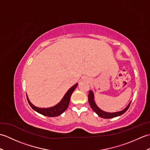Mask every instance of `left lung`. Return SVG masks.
<instances>
[{
  "label": "left lung",
  "mask_w": 150,
  "mask_h": 150,
  "mask_svg": "<svg viewBox=\"0 0 150 150\" xmlns=\"http://www.w3.org/2000/svg\"><path fill=\"white\" fill-rule=\"evenodd\" d=\"M88 102L89 104H90L91 108H92L95 113H96L98 116L104 118V119H110V118H113V117H116L117 116L121 115L123 113H124L126 111L128 110V108L130 106V104L131 103H129V104L128 105L125 109L120 111H118V112L115 113H108V112H105V111L101 110L100 108H98L97 106L95 104V102H94V98H93V93L91 90L89 91V94H88Z\"/></svg>",
  "instance_id": "1"
}]
</instances>
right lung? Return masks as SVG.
Wrapping results in <instances>:
<instances>
[{
	"label": "right lung",
	"mask_w": 150,
	"mask_h": 150,
	"mask_svg": "<svg viewBox=\"0 0 150 150\" xmlns=\"http://www.w3.org/2000/svg\"><path fill=\"white\" fill-rule=\"evenodd\" d=\"M77 84H75L73 87L70 88L69 90L67 91V93L65 94L64 97L62 100L60 101L58 104L53 107L49 108H39L35 107L30 103V101L29 100V99H28V98L27 97L28 103H29L30 106L35 111H36L37 112L43 115H45L47 117L59 116L60 115H61L63 112H64L67 108H68L71 94L73 92V91L75 90L76 87L77 86Z\"/></svg>",
	"instance_id": "1"
}]
</instances>
